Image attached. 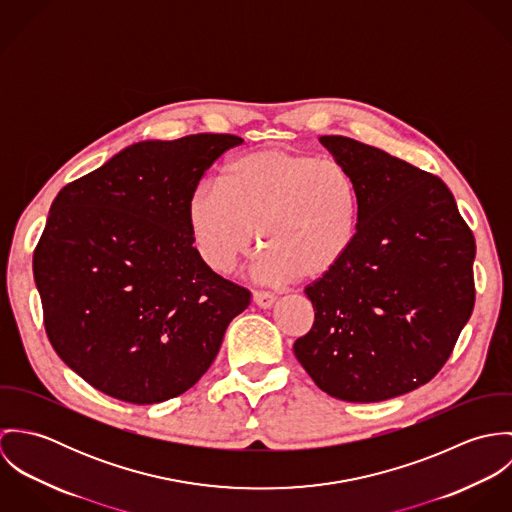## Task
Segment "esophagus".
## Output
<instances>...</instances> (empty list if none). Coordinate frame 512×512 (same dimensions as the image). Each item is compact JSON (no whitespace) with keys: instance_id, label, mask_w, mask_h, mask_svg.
Instances as JSON below:
<instances>
[{"instance_id":"34e87169","label":"esophagus","mask_w":512,"mask_h":512,"mask_svg":"<svg viewBox=\"0 0 512 512\" xmlns=\"http://www.w3.org/2000/svg\"><path fill=\"white\" fill-rule=\"evenodd\" d=\"M252 299L262 309H268V307H272L276 303V295L272 292H254Z\"/></svg>"}]
</instances>
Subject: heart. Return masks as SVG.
<instances>
[{"mask_svg": "<svg viewBox=\"0 0 512 512\" xmlns=\"http://www.w3.org/2000/svg\"><path fill=\"white\" fill-rule=\"evenodd\" d=\"M197 256L228 274L256 246L268 250V280H317L349 254L359 230V187L337 159L288 149L240 153L220 169L219 187L203 183L187 201Z\"/></svg>", "mask_w": 512, "mask_h": 512, "instance_id": "heart-1", "label": "heart"}]
</instances>
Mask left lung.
Segmentation results:
<instances>
[{"instance_id": "left-lung-1", "label": "left lung", "mask_w": 512, "mask_h": 512, "mask_svg": "<svg viewBox=\"0 0 512 512\" xmlns=\"http://www.w3.org/2000/svg\"><path fill=\"white\" fill-rule=\"evenodd\" d=\"M319 142L357 181L359 230L305 288L315 321L293 353L329 396L382 402L449 359L475 305V238L436 175L345 136Z\"/></svg>"}]
</instances>
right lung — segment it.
<instances>
[{
	"label": "right lung",
	"mask_w": 512,
	"mask_h": 512,
	"mask_svg": "<svg viewBox=\"0 0 512 512\" xmlns=\"http://www.w3.org/2000/svg\"><path fill=\"white\" fill-rule=\"evenodd\" d=\"M244 140L197 134L140 142L65 185L33 254L47 337L96 390L157 404L213 365L250 292L197 256L187 201Z\"/></svg>",
	"instance_id": "add662e5"
}]
</instances>
